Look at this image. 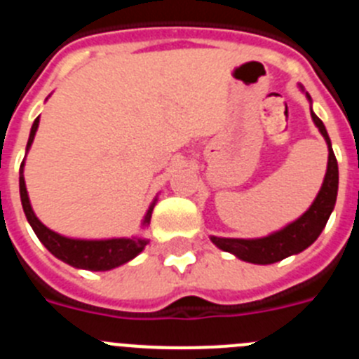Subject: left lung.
Wrapping results in <instances>:
<instances>
[{"instance_id":"left-lung-1","label":"left lung","mask_w":359,"mask_h":359,"mask_svg":"<svg viewBox=\"0 0 359 359\" xmlns=\"http://www.w3.org/2000/svg\"><path fill=\"white\" fill-rule=\"evenodd\" d=\"M307 98L311 100V96L307 95ZM311 116L314 119L316 126L319 128L321 135L325 137L326 144H328V170H326L325 182H323L321 191H319L314 203L300 219L287 224L280 231L264 236V238L242 240L210 236V240L219 249L235 254L236 257L249 261V263L272 264L291 256V254L302 252L309 245H312L318 240V236L321 235L326 222H328L330 214L335 207L337 191H339V165H337V158L333 154L332 142H330L328 133H326L325 124L312 110Z\"/></svg>"}]
</instances>
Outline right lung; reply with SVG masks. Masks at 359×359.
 Wrapping results in <instances>:
<instances>
[{"mask_svg": "<svg viewBox=\"0 0 359 359\" xmlns=\"http://www.w3.org/2000/svg\"><path fill=\"white\" fill-rule=\"evenodd\" d=\"M38 123L40 117H36L31 128L29 140H27V149L33 144L34 133L38 130ZM22 165H20V177H19V187H20V201H22L24 214H26L27 221H29L31 228L36 233L40 242L65 263L72 264L75 268H83V270H93V272H105V270H112V268L121 266V264L128 263L133 259L137 254L144 250L147 245L145 238H110V240H75L66 238V236L57 235L55 231L48 229L47 226L41 224L38 217L34 215L33 208H31L29 198H27L26 182H24L22 175ZM156 203L149 207L147 215L144 219V224L151 222L152 208Z\"/></svg>", "mask_w": 359, "mask_h": 359, "instance_id": "obj_1", "label": "right lung"}]
</instances>
